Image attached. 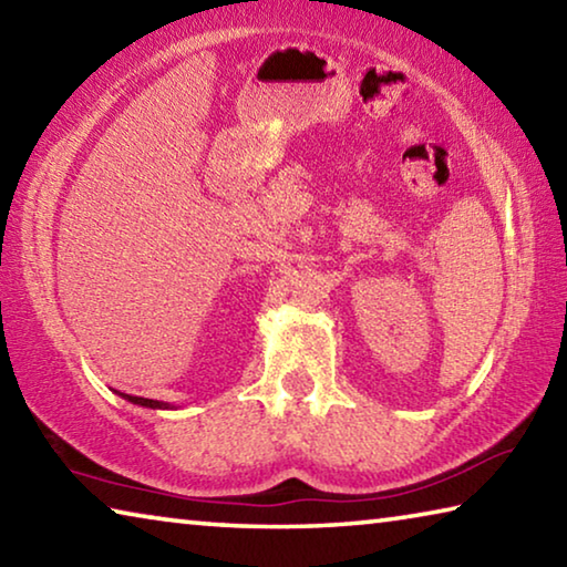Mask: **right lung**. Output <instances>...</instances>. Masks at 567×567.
<instances>
[{"label": "right lung", "mask_w": 567, "mask_h": 567, "mask_svg": "<svg viewBox=\"0 0 567 567\" xmlns=\"http://www.w3.org/2000/svg\"><path fill=\"white\" fill-rule=\"evenodd\" d=\"M120 395L132 402V405H142V408H152V410H172L169 402H162V400H147V398H134V395H124V392H120Z\"/></svg>", "instance_id": "add662e5"}]
</instances>
